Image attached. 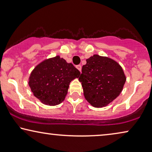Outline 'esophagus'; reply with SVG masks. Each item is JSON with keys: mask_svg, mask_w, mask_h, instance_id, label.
I'll list each match as a JSON object with an SVG mask.
<instances>
[{"mask_svg": "<svg viewBox=\"0 0 152 152\" xmlns=\"http://www.w3.org/2000/svg\"><path fill=\"white\" fill-rule=\"evenodd\" d=\"M76 68L78 69L79 71L81 72V69H82V67H81L80 65H77V66H76Z\"/></svg>", "mask_w": 152, "mask_h": 152, "instance_id": "esophagus-1", "label": "esophagus"}]
</instances>
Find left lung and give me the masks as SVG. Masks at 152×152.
<instances>
[{"instance_id": "left-lung-1", "label": "left lung", "mask_w": 152, "mask_h": 152, "mask_svg": "<svg viewBox=\"0 0 152 152\" xmlns=\"http://www.w3.org/2000/svg\"><path fill=\"white\" fill-rule=\"evenodd\" d=\"M86 61L78 78L84 96L94 107H105L123 90L126 80L124 70L116 61L98 54H94Z\"/></svg>"}]
</instances>
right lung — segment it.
<instances>
[{"label":"right lung","instance_id":"obj_1","mask_svg":"<svg viewBox=\"0 0 152 152\" xmlns=\"http://www.w3.org/2000/svg\"><path fill=\"white\" fill-rule=\"evenodd\" d=\"M80 72L60 56L46 58L35 67L28 78V85L44 104L56 106L64 101L69 83Z\"/></svg>","mask_w":152,"mask_h":152}]
</instances>
